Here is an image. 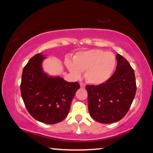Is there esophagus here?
<instances>
[{
    "label": "esophagus",
    "instance_id": "34e87169",
    "mask_svg": "<svg viewBox=\"0 0 153 153\" xmlns=\"http://www.w3.org/2000/svg\"><path fill=\"white\" fill-rule=\"evenodd\" d=\"M80 86H81V88H84L85 87V85L83 83H80Z\"/></svg>",
    "mask_w": 153,
    "mask_h": 153
}]
</instances>
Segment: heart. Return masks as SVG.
I'll use <instances>...</instances> for the list:
<instances>
[{
	"mask_svg": "<svg viewBox=\"0 0 153 153\" xmlns=\"http://www.w3.org/2000/svg\"><path fill=\"white\" fill-rule=\"evenodd\" d=\"M73 60H65L67 68L76 77L80 78L85 73L88 82L98 85L107 81L112 76L116 65V58L111 52L100 49H91L78 52Z\"/></svg>",
	"mask_w": 153,
	"mask_h": 153,
	"instance_id": "1",
	"label": "heart"
}]
</instances>
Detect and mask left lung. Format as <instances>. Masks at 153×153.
Wrapping results in <instances>:
<instances>
[{
  "label": "left lung",
  "instance_id": "obj_1",
  "mask_svg": "<svg viewBox=\"0 0 153 153\" xmlns=\"http://www.w3.org/2000/svg\"><path fill=\"white\" fill-rule=\"evenodd\" d=\"M116 58V70L107 81L85 86L90 115L103 124L121 120L130 108L137 91L134 72L130 64L119 53Z\"/></svg>",
  "mask_w": 153,
  "mask_h": 153
}]
</instances>
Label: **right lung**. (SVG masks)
<instances>
[{
	"instance_id": "add662e5",
	"label": "right lung",
	"mask_w": 153,
	"mask_h": 153,
	"mask_svg": "<svg viewBox=\"0 0 153 153\" xmlns=\"http://www.w3.org/2000/svg\"><path fill=\"white\" fill-rule=\"evenodd\" d=\"M45 55L37 53L23 70L21 93L24 104L35 120L47 124L61 122L68 116L72 99L80 88L77 82H68L59 76L44 72Z\"/></svg>"
}]
</instances>
